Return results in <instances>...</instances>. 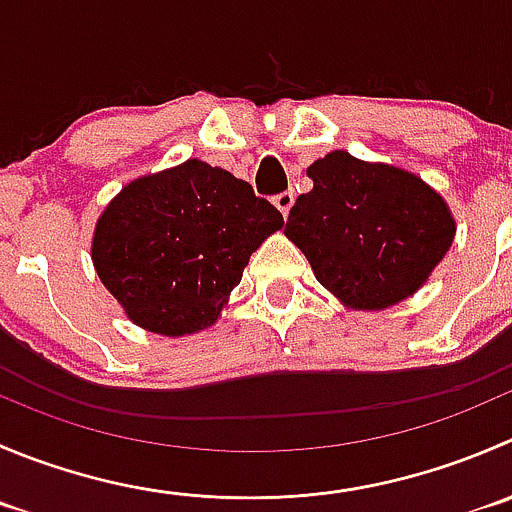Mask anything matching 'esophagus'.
Segmentation results:
<instances>
[{"label": "esophagus", "mask_w": 512, "mask_h": 512, "mask_svg": "<svg viewBox=\"0 0 512 512\" xmlns=\"http://www.w3.org/2000/svg\"><path fill=\"white\" fill-rule=\"evenodd\" d=\"M272 205H275L277 210L282 212V217H287V215H290L292 205H295V192H292V190L280 192V195L272 197Z\"/></svg>", "instance_id": "esophagus-1"}]
</instances>
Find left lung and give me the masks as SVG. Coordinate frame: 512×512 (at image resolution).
Returning a JSON list of instances; mask_svg holds the SVG:
<instances>
[{"label": "left lung", "mask_w": 512, "mask_h": 512, "mask_svg": "<svg viewBox=\"0 0 512 512\" xmlns=\"http://www.w3.org/2000/svg\"><path fill=\"white\" fill-rule=\"evenodd\" d=\"M285 235L305 252L320 285L355 310L413 295L453 245L448 205L420 177L330 152L310 165Z\"/></svg>", "instance_id": "left-lung-1"}]
</instances>
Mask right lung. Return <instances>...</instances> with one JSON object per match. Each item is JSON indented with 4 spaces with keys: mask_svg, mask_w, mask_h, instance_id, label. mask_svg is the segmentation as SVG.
Segmentation results:
<instances>
[{
    "mask_svg": "<svg viewBox=\"0 0 512 512\" xmlns=\"http://www.w3.org/2000/svg\"><path fill=\"white\" fill-rule=\"evenodd\" d=\"M282 215L245 180L187 160L124 187L99 217V280L137 325L187 335L212 325Z\"/></svg>",
    "mask_w": 512,
    "mask_h": 512,
    "instance_id": "right-lung-1",
    "label": "right lung"
}]
</instances>
